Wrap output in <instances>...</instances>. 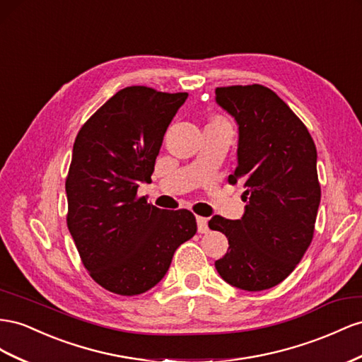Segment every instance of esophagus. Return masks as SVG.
<instances>
[{"label":"esophagus","instance_id":"obj_1","mask_svg":"<svg viewBox=\"0 0 362 362\" xmlns=\"http://www.w3.org/2000/svg\"><path fill=\"white\" fill-rule=\"evenodd\" d=\"M197 223H198V233H207L209 231V222L202 216H197Z\"/></svg>","mask_w":362,"mask_h":362}]
</instances>
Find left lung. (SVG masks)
<instances>
[{
    "instance_id": "1",
    "label": "left lung",
    "mask_w": 362,
    "mask_h": 362,
    "mask_svg": "<svg viewBox=\"0 0 362 362\" xmlns=\"http://www.w3.org/2000/svg\"><path fill=\"white\" fill-rule=\"evenodd\" d=\"M216 102L239 124L238 168L228 182L243 184L247 207L242 219L209 221L230 245L214 267L239 289H269L296 269L314 238L317 148L305 123L267 86H219Z\"/></svg>"
}]
</instances>
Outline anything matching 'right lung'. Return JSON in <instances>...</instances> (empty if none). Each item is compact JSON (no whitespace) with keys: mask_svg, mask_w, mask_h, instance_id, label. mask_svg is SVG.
Returning <instances> with one entry per match:
<instances>
[{"mask_svg":"<svg viewBox=\"0 0 362 362\" xmlns=\"http://www.w3.org/2000/svg\"><path fill=\"white\" fill-rule=\"evenodd\" d=\"M187 93L123 88L77 134L65 180L66 226L91 279L119 296L149 291L173 252L197 233L190 210H163L139 197L151 181L172 119Z\"/></svg>","mask_w":362,"mask_h":362,"instance_id":"obj_1","label":"right lung"}]
</instances>
